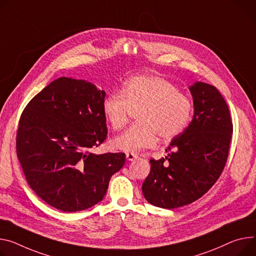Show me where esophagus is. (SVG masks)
I'll return each instance as SVG.
<instances>
[{
	"mask_svg": "<svg viewBox=\"0 0 256 256\" xmlns=\"http://www.w3.org/2000/svg\"><path fill=\"white\" fill-rule=\"evenodd\" d=\"M126 158H127L128 161H134V160L138 158V156H137V154H134V152H127Z\"/></svg>",
	"mask_w": 256,
	"mask_h": 256,
	"instance_id": "obj_1",
	"label": "esophagus"
}]
</instances>
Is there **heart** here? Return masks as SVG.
Returning <instances> with one entry per match:
<instances>
[{
  "instance_id": "b5f03b06",
  "label": "heart",
  "mask_w": 256,
  "mask_h": 256,
  "mask_svg": "<svg viewBox=\"0 0 256 256\" xmlns=\"http://www.w3.org/2000/svg\"><path fill=\"white\" fill-rule=\"evenodd\" d=\"M192 102L166 78L142 74L126 82L122 90L110 93L102 112L114 130H120L136 112L137 123L112 142L114 148L137 152L154 146L158 135L170 140L182 134L192 118Z\"/></svg>"
}]
</instances>
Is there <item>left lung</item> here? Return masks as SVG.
<instances>
[{
    "label": "left lung",
    "instance_id": "left-lung-1",
    "mask_svg": "<svg viewBox=\"0 0 256 256\" xmlns=\"http://www.w3.org/2000/svg\"><path fill=\"white\" fill-rule=\"evenodd\" d=\"M190 91L192 122L174 137L165 158L150 159L142 184L146 200L156 207L174 209L201 198L218 180L228 156L232 123L224 98L203 82H196Z\"/></svg>",
    "mask_w": 256,
    "mask_h": 256
}]
</instances>
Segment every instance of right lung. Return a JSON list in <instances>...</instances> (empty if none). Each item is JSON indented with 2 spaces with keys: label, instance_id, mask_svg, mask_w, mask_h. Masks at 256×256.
I'll return each instance as SVG.
<instances>
[{
  "label": "right lung",
  "instance_id": "add662e5",
  "mask_svg": "<svg viewBox=\"0 0 256 256\" xmlns=\"http://www.w3.org/2000/svg\"><path fill=\"white\" fill-rule=\"evenodd\" d=\"M106 92L85 80L62 76L28 104L19 120L16 150L32 190L64 212L100 202L123 152L95 154L108 135Z\"/></svg>",
  "mask_w": 256,
  "mask_h": 256
}]
</instances>
